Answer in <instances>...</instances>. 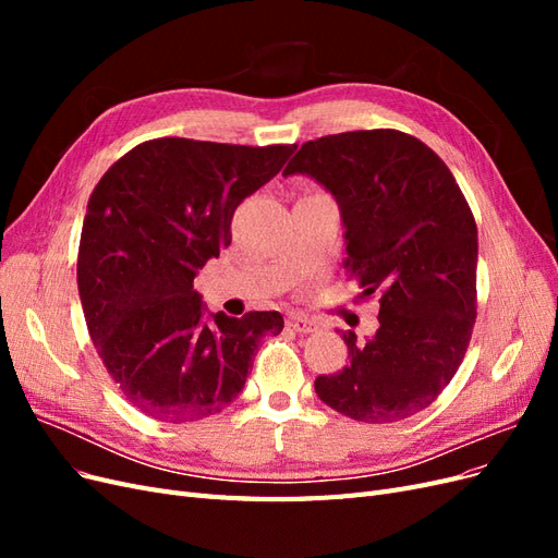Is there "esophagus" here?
Here are the masks:
<instances>
[{"label":"esophagus","mask_w":558,"mask_h":558,"mask_svg":"<svg viewBox=\"0 0 558 558\" xmlns=\"http://www.w3.org/2000/svg\"><path fill=\"white\" fill-rule=\"evenodd\" d=\"M289 326H291L295 332H316V330H318L316 320L307 318L305 314H289Z\"/></svg>","instance_id":"esophagus-1"}]
</instances>
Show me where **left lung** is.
<instances>
[{
    "instance_id": "left-lung-1",
    "label": "left lung",
    "mask_w": 558,
    "mask_h": 558,
    "mask_svg": "<svg viewBox=\"0 0 558 558\" xmlns=\"http://www.w3.org/2000/svg\"><path fill=\"white\" fill-rule=\"evenodd\" d=\"M289 174L335 195L347 275L379 295L375 337L342 332L349 363L316 377L318 398L363 424L426 410L463 363L477 318V226L459 183L433 148L388 128L305 142Z\"/></svg>"
}]
</instances>
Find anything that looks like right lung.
Instances as JSON below:
<instances>
[{"instance_id":"add662e5","label":"right lung","mask_w":558,"mask_h":558,"mask_svg":"<svg viewBox=\"0 0 558 558\" xmlns=\"http://www.w3.org/2000/svg\"><path fill=\"white\" fill-rule=\"evenodd\" d=\"M295 148L148 140L95 185L76 260L83 316L118 391L146 416L185 424L226 410L263 337L283 330L279 312L205 320L193 279Z\"/></svg>"}]
</instances>
